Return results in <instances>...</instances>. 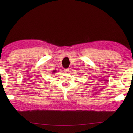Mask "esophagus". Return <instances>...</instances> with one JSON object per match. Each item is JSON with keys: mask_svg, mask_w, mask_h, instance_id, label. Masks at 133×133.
<instances>
[{"mask_svg": "<svg viewBox=\"0 0 133 133\" xmlns=\"http://www.w3.org/2000/svg\"><path fill=\"white\" fill-rule=\"evenodd\" d=\"M64 72L67 73V74H69V73L70 72V70L69 69H66L64 70Z\"/></svg>", "mask_w": 133, "mask_h": 133, "instance_id": "1", "label": "esophagus"}]
</instances>
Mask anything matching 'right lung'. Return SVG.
<instances>
[{"instance_id": "1", "label": "right lung", "mask_w": 133, "mask_h": 133, "mask_svg": "<svg viewBox=\"0 0 133 133\" xmlns=\"http://www.w3.org/2000/svg\"><path fill=\"white\" fill-rule=\"evenodd\" d=\"M54 72H55V70H54V71H52V73H54Z\"/></svg>"}]
</instances>
